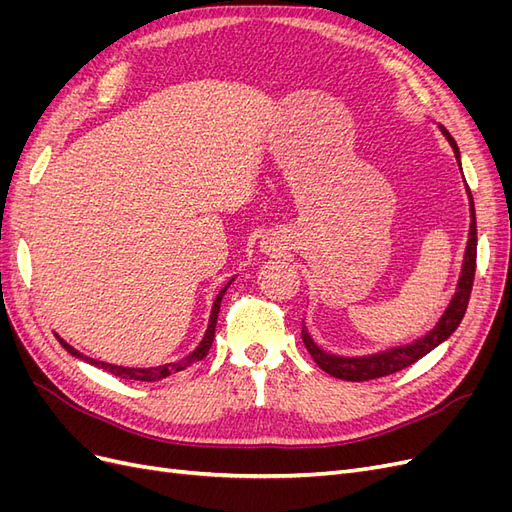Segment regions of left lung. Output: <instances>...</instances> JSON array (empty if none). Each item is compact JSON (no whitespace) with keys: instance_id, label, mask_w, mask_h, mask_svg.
Returning a JSON list of instances; mask_svg holds the SVG:
<instances>
[{"instance_id":"obj_1","label":"left lung","mask_w":512,"mask_h":512,"mask_svg":"<svg viewBox=\"0 0 512 512\" xmlns=\"http://www.w3.org/2000/svg\"><path fill=\"white\" fill-rule=\"evenodd\" d=\"M440 132L448 141V145H451L455 158H457V164L461 168V153H459L455 138L448 134L442 126H440ZM461 175H463V170H461ZM463 183H466V179H463ZM466 194H468V205H470L468 243H466V252H463V262H461V271H459L455 292H453L451 301H448V305L444 307V312L438 318V322L433 324V327L425 335L416 337L410 344H401V346H393V348L371 352V354H359V356L333 354V352H327L324 348H320L314 342V337L309 335L305 322H303V331H301L303 344H305L307 352L312 354V359L318 363L320 369H324L327 374H331L335 378L352 380V382L382 378V376L395 374V371L416 363L418 359H423L425 354H429L433 348L440 346L444 339H448L455 333L463 314H466V309H468L474 271H476V213H474V198H472L468 183H466Z\"/></svg>"}]
</instances>
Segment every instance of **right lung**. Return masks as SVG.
I'll list each match as a JSON object with an SVG mask.
<instances>
[{
  "label": "right lung",
  "instance_id": "1",
  "mask_svg": "<svg viewBox=\"0 0 512 512\" xmlns=\"http://www.w3.org/2000/svg\"><path fill=\"white\" fill-rule=\"evenodd\" d=\"M237 277V275H235ZM235 277H230V280L226 282V286L218 292V297H215L213 301V307H211V314H209V324H207V331L203 335V339H200L198 346L190 352L181 356V359L173 361V363H164V365H156V367H123V365H115V363H106V361H98V359H91V356L79 352L76 348H72L64 337H59L55 333V337L59 339V344L64 346L72 356H76V359H81L89 365L94 367H100L104 371H108V374H115L117 378H123V380H141V382H156V380H162V378H168L170 374H177V371H183L185 367H190L192 363L196 361H203L211 344H213V337H215V322H218V314H220V305H222V297L226 294L228 286L235 282Z\"/></svg>",
  "mask_w": 512,
  "mask_h": 512
}]
</instances>
